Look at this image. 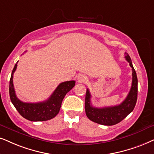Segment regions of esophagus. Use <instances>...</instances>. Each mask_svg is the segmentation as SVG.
Masks as SVG:
<instances>
[{"mask_svg": "<svg viewBox=\"0 0 154 154\" xmlns=\"http://www.w3.org/2000/svg\"><path fill=\"white\" fill-rule=\"evenodd\" d=\"M77 80H78L79 82H86L87 81V77H85V75H81L78 77Z\"/></svg>", "mask_w": 154, "mask_h": 154, "instance_id": "34e87169", "label": "esophagus"}]
</instances>
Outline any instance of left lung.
<instances>
[{
    "label": "left lung",
    "mask_w": 154,
    "mask_h": 154,
    "mask_svg": "<svg viewBox=\"0 0 154 154\" xmlns=\"http://www.w3.org/2000/svg\"><path fill=\"white\" fill-rule=\"evenodd\" d=\"M125 58L132 68V84L127 97L120 104L116 106L97 108L91 106V94L87 89L85 97V112L89 119L95 123L106 126H112L122 122L134 110L137 100L138 79L137 73L132 65L131 60L127 53Z\"/></svg>",
    "instance_id": "1"
}]
</instances>
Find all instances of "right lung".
<instances>
[{"label":"right lung","mask_w":154,"mask_h":154,"mask_svg":"<svg viewBox=\"0 0 154 154\" xmlns=\"http://www.w3.org/2000/svg\"><path fill=\"white\" fill-rule=\"evenodd\" d=\"M17 62L13 68L10 79L9 94L11 102L19 114L29 121L42 122L54 118L59 113L62 102L66 94L75 86V81L72 80L60 83L51 96L44 102L38 103L23 102L19 100L15 94L13 82V74L16 70Z\"/></svg>","instance_id":"right-lung-1"}]
</instances>
